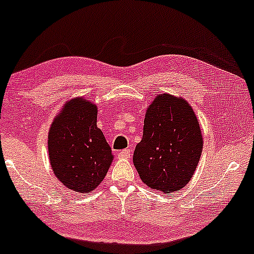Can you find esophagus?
Returning a JSON list of instances; mask_svg holds the SVG:
<instances>
[{
  "label": "esophagus",
  "instance_id": "34e87169",
  "mask_svg": "<svg viewBox=\"0 0 254 254\" xmlns=\"http://www.w3.org/2000/svg\"><path fill=\"white\" fill-rule=\"evenodd\" d=\"M119 157L120 158H129L130 157V149H124L119 152Z\"/></svg>",
  "mask_w": 254,
  "mask_h": 254
}]
</instances>
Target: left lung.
<instances>
[{"label":"left lung","mask_w":254,"mask_h":254,"mask_svg":"<svg viewBox=\"0 0 254 254\" xmlns=\"http://www.w3.org/2000/svg\"><path fill=\"white\" fill-rule=\"evenodd\" d=\"M203 142L195 113L185 99L156 96L144 118L143 136L133 162L145 185L163 193L185 187L192 178Z\"/></svg>","instance_id":"8db88e82"}]
</instances>
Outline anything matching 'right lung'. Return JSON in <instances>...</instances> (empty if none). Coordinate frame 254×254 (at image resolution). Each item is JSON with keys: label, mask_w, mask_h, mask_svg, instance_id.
<instances>
[{"label": "right lung", "mask_w": 254, "mask_h": 254, "mask_svg": "<svg viewBox=\"0 0 254 254\" xmlns=\"http://www.w3.org/2000/svg\"><path fill=\"white\" fill-rule=\"evenodd\" d=\"M96 104L72 98L54 118L48 133V155L54 175L69 190L91 192L103 182L113 155L97 127Z\"/></svg>", "instance_id": "add662e5"}]
</instances>
